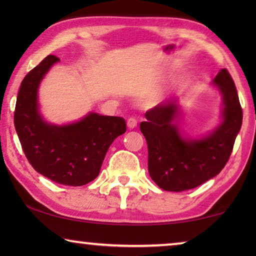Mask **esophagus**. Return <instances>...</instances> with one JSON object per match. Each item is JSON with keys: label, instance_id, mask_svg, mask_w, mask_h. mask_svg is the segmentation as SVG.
Instances as JSON below:
<instances>
[{"label": "esophagus", "instance_id": "34e87169", "mask_svg": "<svg viewBox=\"0 0 256 256\" xmlns=\"http://www.w3.org/2000/svg\"><path fill=\"white\" fill-rule=\"evenodd\" d=\"M126 124H128V128H136V125H138V120H136V118H130L128 120Z\"/></svg>", "mask_w": 256, "mask_h": 256}]
</instances>
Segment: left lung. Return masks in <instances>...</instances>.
<instances>
[{
  "label": "left lung",
  "mask_w": 256,
  "mask_h": 256,
  "mask_svg": "<svg viewBox=\"0 0 256 256\" xmlns=\"http://www.w3.org/2000/svg\"><path fill=\"white\" fill-rule=\"evenodd\" d=\"M224 98V120L214 133L200 140L180 136L172 120L178 112L174 100L159 104L146 112L140 130L148 144V170L160 188L182 192L206 183L227 164L242 128V110L232 78L222 68L214 78Z\"/></svg>",
  "instance_id": "obj_1"
}]
</instances>
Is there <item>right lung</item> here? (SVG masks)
<instances>
[{"mask_svg":"<svg viewBox=\"0 0 256 256\" xmlns=\"http://www.w3.org/2000/svg\"><path fill=\"white\" fill-rule=\"evenodd\" d=\"M58 60L48 55L24 76L16 97L14 126L34 170L55 183L81 186L99 175L108 148L126 131V123L123 118L96 112L63 126L46 123L38 112V86Z\"/></svg>","mask_w":256,"mask_h":256,"instance_id":"obj_1","label":"right lung"}]
</instances>
